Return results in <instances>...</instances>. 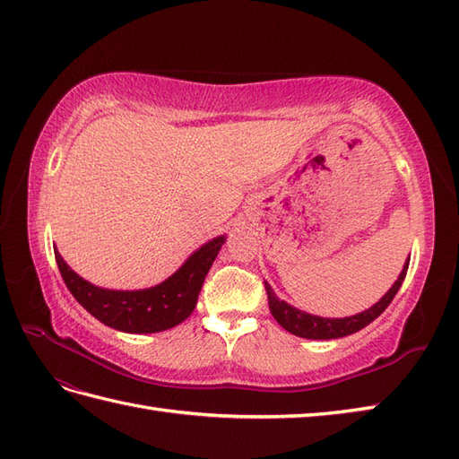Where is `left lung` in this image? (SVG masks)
<instances>
[{
	"instance_id": "1",
	"label": "left lung",
	"mask_w": 459,
	"mask_h": 459,
	"mask_svg": "<svg viewBox=\"0 0 459 459\" xmlns=\"http://www.w3.org/2000/svg\"><path fill=\"white\" fill-rule=\"evenodd\" d=\"M409 261H404V267L399 274V279L394 281L393 287L385 292V297H381L379 302H375L371 308L363 310L359 314L353 316H345V318H322V316H314L304 310L294 308L292 304L281 300L274 290L271 289V284L264 281V289H267V297H269V310L273 314V318L277 320L284 330L299 335V338H307V340H335V338H345V335L359 332L365 325L371 324L375 318L385 312V308L389 307L391 300L394 299V294L399 292L401 284L406 277V269H409Z\"/></svg>"
}]
</instances>
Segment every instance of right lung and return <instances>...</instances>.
Returning a JSON list of instances; mask_svg holds the SVG:
<instances>
[{"instance_id": "add662e5", "label": "right lung", "mask_w": 459, "mask_h": 459, "mask_svg": "<svg viewBox=\"0 0 459 459\" xmlns=\"http://www.w3.org/2000/svg\"><path fill=\"white\" fill-rule=\"evenodd\" d=\"M223 243L226 236L206 241L167 281L141 290L96 287L70 269L58 251L55 257L68 290L94 318L119 332L155 333L175 328L196 308L202 282Z\"/></svg>"}]
</instances>
